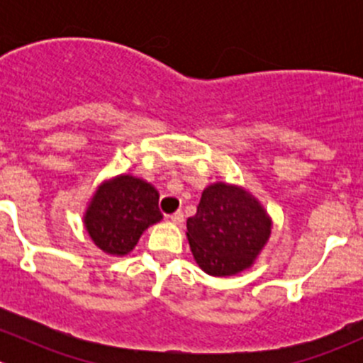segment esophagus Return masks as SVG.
I'll return each instance as SVG.
<instances>
[{
  "instance_id": "1",
  "label": "esophagus",
  "mask_w": 363,
  "mask_h": 363,
  "mask_svg": "<svg viewBox=\"0 0 363 363\" xmlns=\"http://www.w3.org/2000/svg\"><path fill=\"white\" fill-rule=\"evenodd\" d=\"M170 219H172V223H174V225H181V223L184 221V214H182L181 211H177V212H174V214L170 216Z\"/></svg>"
}]
</instances>
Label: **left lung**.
I'll return each mask as SVG.
<instances>
[{
	"mask_svg": "<svg viewBox=\"0 0 363 363\" xmlns=\"http://www.w3.org/2000/svg\"><path fill=\"white\" fill-rule=\"evenodd\" d=\"M189 247L205 274L228 277L255 265L272 233V218L246 188L212 182L188 218Z\"/></svg>",
	"mask_w": 363,
	"mask_h": 363,
	"instance_id": "1",
	"label": "left lung"
}]
</instances>
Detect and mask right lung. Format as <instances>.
<instances>
[{"label": "right lung", "instance_id": "obj_1", "mask_svg": "<svg viewBox=\"0 0 363 363\" xmlns=\"http://www.w3.org/2000/svg\"><path fill=\"white\" fill-rule=\"evenodd\" d=\"M160 193L151 182L133 174L105 179L84 211V228L105 255L126 256L149 226L163 219Z\"/></svg>", "mask_w": 363, "mask_h": 363}]
</instances>
